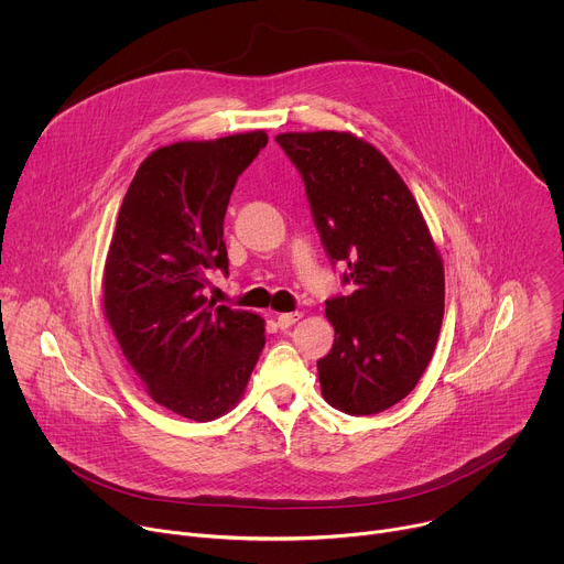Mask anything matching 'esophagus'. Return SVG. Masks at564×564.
<instances>
[{"mask_svg": "<svg viewBox=\"0 0 564 564\" xmlns=\"http://www.w3.org/2000/svg\"><path fill=\"white\" fill-rule=\"evenodd\" d=\"M301 316H303L301 312H283V314L276 316V326H279L281 330H288L290 326L296 324V321H299Z\"/></svg>", "mask_w": 564, "mask_h": 564, "instance_id": "esophagus-1", "label": "esophagus"}]
</instances>
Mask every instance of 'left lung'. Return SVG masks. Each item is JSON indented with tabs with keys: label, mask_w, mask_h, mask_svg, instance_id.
I'll return each mask as SVG.
<instances>
[{
	"label": "left lung",
	"mask_w": 564,
	"mask_h": 564,
	"mask_svg": "<svg viewBox=\"0 0 564 564\" xmlns=\"http://www.w3.org/2000/svg\"><path fill=\"white\" fill-rule=\"evenodd\" d=\"M314 225L348 296L326 301L333 350L316 361L321 394L348 415H375L424 375L444 318V265L406 183L381 151L348 131L279 133Z\"/></svg>",
	"instance_id": "1"
}]
</instances>
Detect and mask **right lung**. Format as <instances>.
<instances>
[{"label":"right lung","instance_id":"right-lung-1","mask_svg":"<svg viewBox=\"0 0 564 564\" xmlns=\"http://www.w3.org/2000/svg\"><path fill=\"white\" fill-rule=\"evenodd\" d=\"M265 144L250 131L151 151L109 246L102 307L118 346L155 404L194 422L238 404L265 346L259 314L203 294L209 270L227 274V203Z\"/></svg>","mask_w":564,"mask_h":564}]
</instances>
